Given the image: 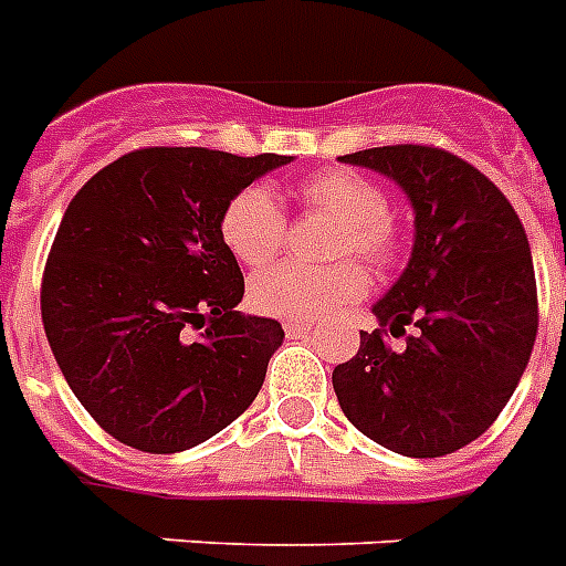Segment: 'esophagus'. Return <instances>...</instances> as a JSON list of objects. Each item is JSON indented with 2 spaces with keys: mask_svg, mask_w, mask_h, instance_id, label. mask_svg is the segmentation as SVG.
I'll use <instances>...</instances> for the list:
<instances>
[{
  "mask_svg": "<svg viewBox=\"0 0 566 566\" xmlns=\"http://www.w3.org/2000/svg\"><path fill=\"white\" fill-rule=\"evenodd\" d=\"M314 328V325L307 323V319H287V323H284V334H287V337H305L307 331Z\"/></svg>",
  "mask_w": 566,
  "mask_h": 566,
  "instance_id": "1",
  "label": "esophagus"
}]
</instances>
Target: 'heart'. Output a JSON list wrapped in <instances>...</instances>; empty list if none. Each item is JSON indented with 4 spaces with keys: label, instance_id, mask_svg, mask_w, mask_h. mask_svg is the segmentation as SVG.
<instances>
[{
    "label": "heart",
    "instance_id": "b5f03b06",
    "mask_svg": "<svg viewBox=\"0 0 566 566\" xmlns=\"http://www.w3.org/2000/svg\"><path fill=\"white\" fill-rule=\"evenodd\" d=\"M302 200L311 209L339 220L331 241V255H360L375 268H387L398 255V232L389 220L384 188L348 168H328L302 182ZM220 235L229 252L247 268H264L282 250L287 218L268 186L241 188L223 209ZM366 293V273L355 261H337L331 268L275 264L250 282V305L279 319H314L331 307L355 302Z\"/></svg>",
    "mask_w": 566,
    "mask_h": 566
}]
</instances>
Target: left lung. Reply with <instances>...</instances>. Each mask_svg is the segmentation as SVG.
I'll return each instance as SVG.
<instances>
[{"mask_svg": "<svg viewBox=\"0 0 566 566\" xmlns=\"http://www.w3.org/2000/svg\"><path fill=\"white\" fill-rule=\"evenodd\" d=\"M395 179L416 214L398 282L371 305L378 328L331 380L346 418L412 459L465 448L494 424L537 334L535 268L506 195L465 159L427 145L339 156ZM413 325V334L406 325ZM408 335L392 349L386 331Z\"/></svg>", "mask_w": 566, "mask_h": 566, "instance_id": "1", "label": "left lung"}]
</instances>
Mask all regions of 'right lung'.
Masks as SVG:
<instances>
[{
  "instance_id": "obj_1",
  "label": "right lung",
  "mask_w": 566,
  "mask_h": 566,
  "mask_svg": "<svg viewBox=\"0 0 566 566\" xmlns=\"http://www.w3.org/2000/svg\"><path fill=\"white\" fill-rule=\"evenodd\" d=\"M291 159L142 148L72 197L45 261L43 328L69 389L122 444L179 453L255 401L284 331L238 311L220 218Z\"/></svg>"
}]
</instances>
